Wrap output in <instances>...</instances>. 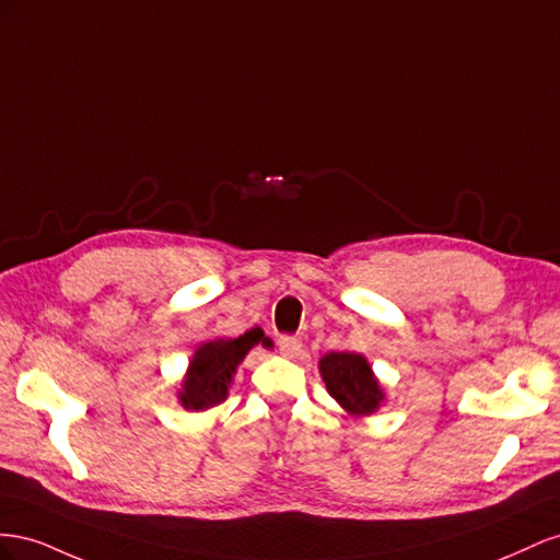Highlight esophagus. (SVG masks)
I'll list each match as a JSON object with an SVG mask.
<instances>
[{
  "label": "esophagus",
  "instance_id": "obj_1",
  "mask_svg": "<svg viewBox=\"0 0 560 560\" xmlns=\"http://www.w3.org/2000/svg\"><path fill=\"white\" fill-rule=\"evenodd\" d=\"M279 351L283 357H298V351H300V347H302V342H300V338L298 335H281L279 338Z\"/></svg>",
  "mask_w": 560,
  "mask_h": 560
}]
</instances>
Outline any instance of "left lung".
<instances>
[{"mask_svg": "<svg viewBox=\"0 0 560 560\" xmlns=\"http://www.w3.org/2000/svg\"><path fill=\"white\" fill-rule=\"evenodd\" d=\"M328 394L351 415H371L380 401L382 389L371 373V365L361 354L330 351L318 363Z\"/></svg>", "mask_w": 560, "mask_h": 560, "instance_id": "1", "label": "left lung"}]
</instances>
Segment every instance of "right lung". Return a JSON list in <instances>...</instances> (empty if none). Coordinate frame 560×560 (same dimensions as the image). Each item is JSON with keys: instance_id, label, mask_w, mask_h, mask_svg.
I'll use <instances>...</instances> for the list:
<instances>
[{"instance_id": "obj_1", "label": "right lung", "mask_w": 560, "mask_h": 560, "mask_svg": "<svg viewBox=\"0 0 560 560\" xmlns=\"http://www.w3.org/2000/svg\"><path fill=\"white\" fill-rule=\"evenodd\" d=\"M262 340V330L253 328L236 340H213L197 349L191 359L180 401L187 410H209L228 398L232 373L242 363L246 351ZM262 345H269L267 338Z\"/></svg>"}]
</instances>
